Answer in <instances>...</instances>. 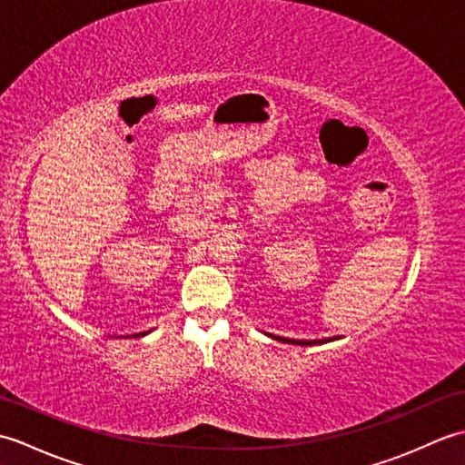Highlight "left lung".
I'll return each mask as SVG.
<instances>
[{
  "instance_id": "1",
  "label": "left lung",
  "mask_w": 465,
  "mask_h": 465,
  "mask_svg": "<svg viewBox=\"0 0 465 465\" xmlns=\"http://www.w3.org/2000/svg\"><path fill=\"white\" fill-rule=\"evenodd\" d=\"M273 340L283 341V343H295V345H318V343L330 341V340H288V338H280V335H273Z\"/></svg>"
}]
</instances>
